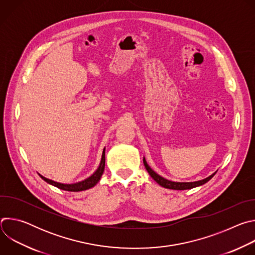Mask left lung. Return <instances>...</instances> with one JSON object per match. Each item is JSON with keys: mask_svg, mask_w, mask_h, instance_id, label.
Returning a JSON list of instances; mask_svg holds the SVG:
<instances>
[{"mask_svg": "<svg viewBox=\"0 0 255 255\" xmlns=\"http://www.w3.org/2000/svg\"><path fill=\"white\" fill-rule=\"evenodd\" d=\"M143 163H144V166L145 168H146V170L148 171V173L150 174V176L156 181V183L165 188V189H170V190H189V189H193V188H196V187H199V186H202L204 184H206L207 181H209L214 175L215 173H213L212 175H210L209 177L205 178V179H202V180H198V181H194V183H175V181H171V180H168V179H165L163 178L162 176L158 175L156 172H154L147 164L146 160H145V158H143Z\"/></svg>", "mask_w": 255, "mask_h": 255, "instance_id": "left-lung-1", "label": "left lung"}]
</instances>
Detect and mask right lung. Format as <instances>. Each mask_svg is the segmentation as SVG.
<instances>
[{"label":"right lung","mask_w":255,"mask_h":255,"mask_svg":"<svg viewBox=\"0 0 255 255\" xmlns=\"http://www.w3.org/2000/svg\"><path fill=\"white\" fill-rule=\"evenodd\" d=\"M104 169H105V149L103 151V154H102V160H101V163L98 167V169L95 171V173L93 175H91L89 178L81 181V183H77V184H72V185H64V184H59V183H56V181H53L51 179H48L44 176H42L41 174L40 177L45 180L46 183L60 189V190H63V191H67V192H81V191H85V190H88V189H91L93 188L94 186H96L98 184V181L100 180L103 172H104Z\"/></svg>","instance_id":"right-lung-1"}]
</instances>
